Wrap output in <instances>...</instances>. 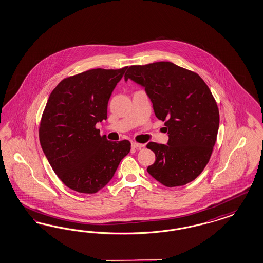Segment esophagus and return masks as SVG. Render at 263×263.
<instances>
[{"instance_id": "1", "label": "esophagus", "mask_w": 263, "mask_h": 263, "mask_svg": "<svg viewBox=\"0 0 263 263\" xmlns=\"http://www.w3.org/2000/svg\"><path fill=\"white\" fill-rule=\"evenodd\" d=\"M131 145H132L133 148H141V147L145 146L144 144H139V143H136V142H133Z\"/></svg>"}]
</instances>
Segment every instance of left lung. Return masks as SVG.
Segmentation results:
<instances>
[{"label": "left lung", "instance_id": "1", "mask_svg": "<svg viewBox=\"0 0 263 263\" xmlns=\"http://www.w3.org/2000/svg\"><path fill=\"white\" fill-rule=\"evenodd\" d=\"M128 79L145 88L155 117L168 129L167 145H146L155 154L147 172L168 187L195 180L208 164L219 125L208 85L196 72L164 61L130 66L124 76L125 82Z\"/></svg>", "mask_w": 263, "mask_h": 263}]
</instances>
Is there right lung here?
<instances>
[{"label":"right lung","instance_id":"1","mask_svg":"<svg viewBox=\"0 0 263 263\" xmlns=\"http://www.w3.org/2000/svg\"><path fill=\"white\" fill-rule=\"evenodd\" d=\"M126 69H92L66 78L47 100L40 143L55 174L72 191L102 190L130 152L128 140L110 142L96 128L107 119L109 97Z\"/></svg>","mask_w":263,"mask_h":263}]
</instances>
